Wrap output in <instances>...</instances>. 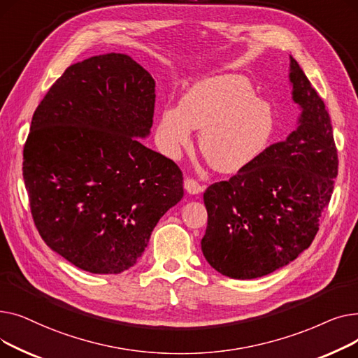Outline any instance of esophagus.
Segmentation results:
<instances>
[{"label": "esophagus", "mask_w": 358, "mask_h": 358, "mask_svg": "<svg viewBox=\"0 0 358 358\" xmlns=\"http://www.w3.org/2000/svg\"><path fill=\"white\" fill-rule=\"evenodd\" d=\"M184 189L189 192L190 194H199V193L203 192L204 187L199 181H196L194 178H185L184 180Z\"/></svg>", "instance_id": "obj_1"}]
</instances>
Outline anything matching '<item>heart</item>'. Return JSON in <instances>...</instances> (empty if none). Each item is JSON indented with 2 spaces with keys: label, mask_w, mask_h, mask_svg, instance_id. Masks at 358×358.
<instances>
[{
  "label": "heart",
  "mask_w": 358,
  "mask_h": 358,
  "mask_svg": "<svg viewBox=\"0 0 358 358\" xmlns=\"http://www.w3.org/2000/svg\"><path fill=\"white\" fill-rule=\"evenodd\" d=\"M199 129V148L219 173H238L251 165L270 145L275 116L267 101L257 99L247 78L222 75L200 81L187 91L178 108L164 110L158 135L176 152L189 146Z\"/></svg>",
  "instance_id": "b5f03b06"
}]
</instances>
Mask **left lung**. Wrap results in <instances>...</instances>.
I'll return each mask as SVG.
<instances>
[{"label": "left lung", "instance_id": "8db88e82", "mask_svg": "<svg viewBox=\"0 0 358 358\" xmlns=\"http://www.w3.org/2000/svg\"><path fill=\"white\" fill-rule=\"evenodd\" d=\"M290 83L302 107L299 127L203 196V255L231 278L270 274L309 248L334 192L338 152L329 113L292 56Z\"/></svg>", "mask_w": 358, "mask_h": 358}]
</instances>
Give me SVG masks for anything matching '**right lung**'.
Returning a JSON list of instances; mask_svg holds the SVG:
<instances>
[{
  "mask_svg": "<svg viewBox=\"0 0 358 358\" xmlns=\"http://www.w3.org/2000/svg\"><path fill=\"white\" fill-rule=\"evenodd\" d=\"M155 81L124 53L73 64L34 110L23 149L31 217L75 267L119 274L184 194L178 165L142 145Z\"/></svg>",
  "mask_w": 358,
  "mask_h": 358,
  "instance_id": "add662e5",
  "label": "right lung"
}]
</instances>
